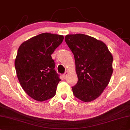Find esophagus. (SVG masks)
I'll use <instances>...</instances> for the list:
<instances>
[{"label": "esophagus", "mask_w": 130, "mask_h": 130, "mask_svg": "<svg viewBox=\"0 0 130 130\" xmlns=\"http://www.w3.org/2000/svg\"><path fill=\"white\" fill-rule=\"evenodd\" d=\"M68 75V71H66V72H65V73L63 74V75H62V76H63V78H66L67 77V75Z\"/></svg>", "instance_id": "esophagus-1"}]
</instances>
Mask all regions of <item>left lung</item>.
<instances>
[{
    "mask_svg": "<svg viewBox=\"0 0 130 130\" xmlns=\"http://www.w3.org/2000/svg\"><path fill=\"white\" fill-rule=\"evenodd\" d=\"M65 42L73 53L78 82L72 87L76 98L89 102L99 98L108 85L113 57L103 41L83 34H68Z\"/></svg>",
    "mask_w": 130,
    "mask_h": 130,
    "instance_id": "1",
    "label": "left lung"
}]
</instances>
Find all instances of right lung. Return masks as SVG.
Listing matches in <instances>:
<instances>
[{"mask_svg": "<svg viewBox=\"0 0 130 130\" xmlns=\"http://www.w3.org/2000/svg\"><path fill=\"white\" fill-rule=\"evenodd\" d=\"M63 40V36L44 32L19 47L15 60L17 77L25 93L37 101L49 99L56 93L61 79L55 71L51 55Z\"/></svg>", "mask_w": 130, "mask_h": 130, "instance_id": "obj_1", "label": "right lung"}]
</instances>
